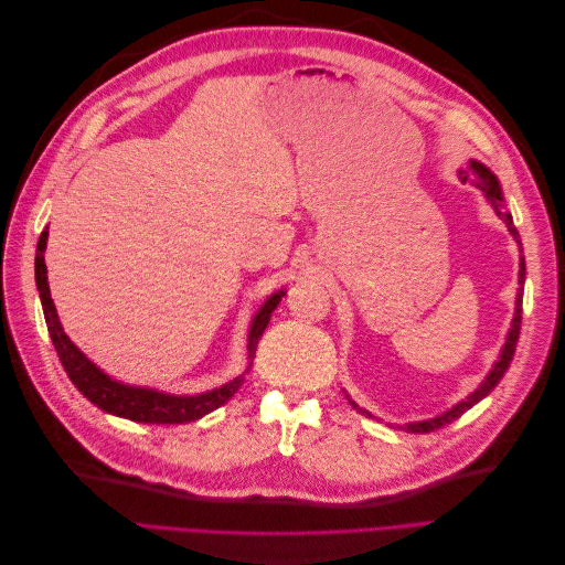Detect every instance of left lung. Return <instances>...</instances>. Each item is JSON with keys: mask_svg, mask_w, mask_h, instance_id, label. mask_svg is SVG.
<instances>
[{"mask_svg": "<svg viewBox=\"0 0 565 565\" xmlns=\"http://www.w3.org/2000/svg\"><path fill=\"white\" fill-rule=\"evenodd\" d=\"M459 179H461V181H473L478 188H481L483 195L490 200V204L494 207V212H498V216L504 221V226L509 228V233H511V235H514V241H516V243H519V247H521L519 231H516V226H514V218H511V214L504 210V204H502L504 200H502V193H500V183H498V179H494V174L490 172V169H486L481 162H469V167H467V169H461V172H459ZM521 252H523V249H521ZM523 282H525V259L521 256L519 285L523 287ZM521 311H523V301H521V292H519V299H516V316H514V322H511V330H509V337H507V344H504V349H502L500 361L494 363V367L490 370V374L486 377V382H483L481 386H478L467 401H461L459 405H455L452 409H448L446 415L434 417V419H429V422L407 424V426H401V429H403V431H413V434H429V431H436V429H440V426H446V424H450V422L459 419L461 415L467 413L469 407H473L478 401L486 398L488 393H490L494 386H498V382L504 377L507 367L511 365V358H514L516 341H519V334H521ZM351 405L358 409V413L367 415L365 409H363V407H358L353 401H351ZM370 417H372V415H370Z\"/></svg>", "mask_w": 565, "mask_h": 565, "instance_id": "1", "label": "left lung"}]
</instances>
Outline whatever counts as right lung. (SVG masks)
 Returning a JSON list of instances; mask_svg holds the SVG:
<instances>
[{"instance_id": "1", "label": "right lung", "mask_w": 565, "mask_h": 565, "mask_svg": "<svg viewBox=\"0 0 565 565\" xmlns=\"http://www.w3.org/2000/svg\"><path fill=\"white\" fill-rule=\"evenodd\" d=\"M46 237L49 231L40 235L38 243V254H35V280L40 289V299H42V309H44V320L49 328V337L54 341V349L58 353V361L63 370L67 372V377L77 386L84 398H89L96 407L106 409L110 415L125 417L131 422H143V424H185V422H195L202 415L212 413V409L221 407L226 401L233 398V393L241 388L245 382V374L235 377L226 386L214 388L202 393V396H167V393L160 391H150V388H136V386H125L113 382L108 374L100 372L94 363H89V358L84 355L67 334L63 332L58 316H56V306L54 299L49 295V282H46V264H44V249H46ZM285 292L273 295L264 306L262 311L254 316L252 330H249V365L254 361V351L256 344L266 330V324L270 320V313L278 309L280 299Z\"/></svg>"}]
</instances>
